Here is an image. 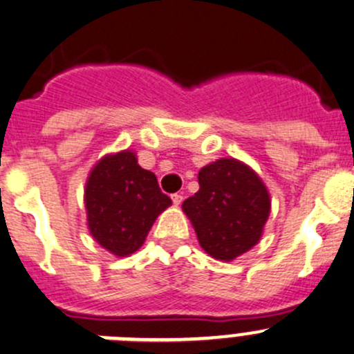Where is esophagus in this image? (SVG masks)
<instances>
[{
	"mask_svg": "<svg viewBox=\"0 0 354 354\" xmlns=\"http://www.w3.org/2000/svg\"><path fill=\"white\" fill-rule=\"evenodd\" d=\"M183 200H184V196H183V194H179V193L171 194V201H174V205H175V207H179V205L183 203Z\"/></svg>",
	"mask_w": 354,
	"mask_h": 354,
	"instance_id": "esophagus-1",
	"label": "esophagus"
}]
</instances>
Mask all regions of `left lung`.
Returning <instances> with one entry per match:
<instances>
[{
  "instance_id": "obj_1",
  "label": "left lung",
  "mask_w": 354,
  "mask_h": 354,
  "mask_svg": "<svg viewBox=\"0 0 354 354\" xmlns=\"http://www.w3.org/2000/svg\"><path fill=\"white\" fill-rule=\"evenodd\" d=\"M200 189L183 203L201 248L230 262L259 243L271 200L264 183L248 165L221 158L198 174Z\"/></svg>"
}]
</instances>
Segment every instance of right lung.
<instances>
[{
  "label": "right lung",
  "instance_id": "1",
  "mask_svg": "<svg viewBox=\"0 0 354 354\" xmlns=\"http://www.w3.org/2000/svg\"><path fill=\"white\" fill-rule=\"evenodd\" d=\"M171 205L156 175L137 163L130 149L106 154L85 186V208L93 240L118 257L142 247L158 215Z\"/></svg>",
  "mask_w": 354,
  "mask_h": 354
}]
</instances>
